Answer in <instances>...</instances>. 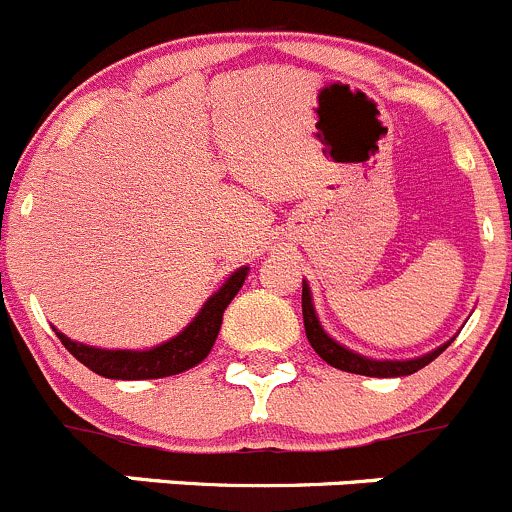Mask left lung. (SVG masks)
Here are the masks:
<instances>
[{
  "label": "left lung",
  "mask_w": 512,
  "mask_h": 512,
  "mask_svg": "<svg viewBox=\"0 0 512 512\" xmlns=\"http://www.w3.org/2000/svg\"><path fill=\"white\" fill-rule=\"evenodd\" d=\"M301 306H303V326H306V336L308 343L313 346V351L328 363V366L338 368V371H346V373H358V376H373V378H396V376H411V373L421 371L423 366H428L430 361L440 356V353L448 348L440 346L438 351L428 353L423 358H413V361H373V358H363L358 353L348 351L343 348L341 343H336L333 338H328V333L323 331L321 323H318L316 311H313V303H311V291L308 286L303 283V296H301Z\"/></svg>",
  "instance_id": "obj_1"
}]
</instances>
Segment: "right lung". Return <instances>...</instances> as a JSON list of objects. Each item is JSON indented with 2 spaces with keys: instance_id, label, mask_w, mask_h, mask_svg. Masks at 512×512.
Masks as SVG:
<instances>
[{
  "instance_id": "right-lung-1",
  "label": "right lung",
  "mask_w": 512,
  "mask_h": 512,
  "mask_svg": "<svg viewBox=\"0 0 512 512\" xmlns=\"http://www.w3.org/2000/svg\"><path fill=\"white\" fill-rule=\"evenodd\" d=\"M249 268H239L234 276L204 303L199 316L184 328L176 338L151 348V351H104V348H91L84 343L72 341L64 333H57L59 341L64 343L69 353L84 363L89 371L99 373L104 378H116V381H144V378H164L176 376L181 371H189L196 363L204 361L214 348L216 336H219L221 318H224L226 306L231 298L244 286V278Z\"/></svg>"
}]
</instances>
